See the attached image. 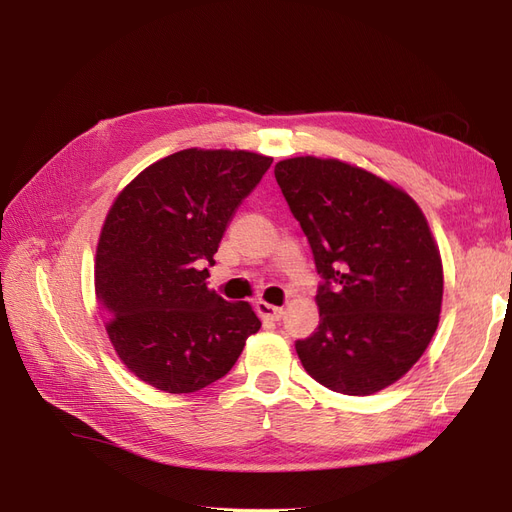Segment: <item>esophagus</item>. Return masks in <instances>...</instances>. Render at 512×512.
Segmentation results:
<instances>
[{"label": "esophagus", "mask_w": 512, "mask_h": 512, "mask_svg": "<svg viewBox=\"0 0 512 512\" xmlns=\"http://www.w3.org/2000/svg\"><path fill=\"white\" fill-rule=\"evenodd\" d=\"M256 312L260 314V318H267V320H282L284 318V307H275L267 301H258Z\"/></svg>", "instance_id": "1"}]
</instances>
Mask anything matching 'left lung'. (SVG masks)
<instances>
[{
  "mask_svg": "<svg viewBox=\"0 0 512 512\" xmlns=\"http://www.w3.org/2000/svg\"><path fill=\"white\" fill-rule=\"evenodd\" d=\"M275 179L322 277L305 371L327 389L371 395L406 376L440 322L438 245L414 200L374 173L314 156L275 164Z\"/></svg>",
  "mask_w": 512,
  "mask_h": 512,
  "instance_id": "8db88e82",
  "label": "left lung"
}]
</instances>
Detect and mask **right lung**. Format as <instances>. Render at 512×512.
I'll return each instance as SVG.
<instances>
[{
    "instance_id": "add662e5",
    "label": "right lung",
    "mask_w": 512,
    "mask_h": 512,
    "mask_svg": "<svg viewBox=\"0 0 512 512\" xmlns=\"http://www.w3.org/2000/svg\"><path fill=\"white\" fill-rule=\"evenodd\" d=\"M273 158L183 149L119 192L96 250V297L106 333L136 378L194 393L224 378L260 329L250 303L207 288L228 222Z\"/></svg>"
}]
</instances>
